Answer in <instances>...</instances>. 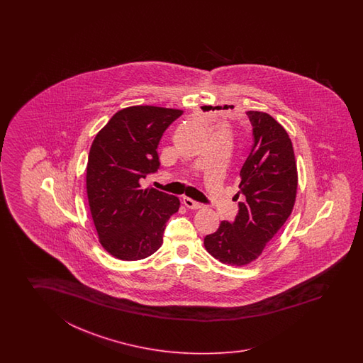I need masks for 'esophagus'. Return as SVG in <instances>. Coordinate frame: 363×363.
Here are the masks:
<instances>
[{
    "mask_svg": "<svg viewBox=\"0 0 363 363\" xmlns=\"http://www.w3.org/2000/svg\"><path fill=\"white\" fill-rule=\"evenodd\" d=\"M183 203H184L186 208H193V210L202 208V203L197 202V201L192 200V199H189V197H183Z\"/></svg>",
    "mask_w": 363,
    "mask_h": 363,
    "instance_id": "34e87169",
    "label": "esophagus"
}]
</instances>
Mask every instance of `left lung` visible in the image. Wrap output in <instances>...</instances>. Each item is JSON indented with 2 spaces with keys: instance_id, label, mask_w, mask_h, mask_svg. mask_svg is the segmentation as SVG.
<instances>
[{
  "instance_id": "1",
  "label": "left lung",
  "mask_w": 363,
  "mask_h": 363,
  "mask_svg": "<svg viewBox=\"0 0 363 363\" xmlns=\"http://www.w3.org/2000/svg\"><path fill=\"white\" fill-rule=\"evenodd\" d=\"M255 144L240 171L239 213L233 223L223 220L203 245L225 264L245 266L262 255L294 210L298 175L294 145L286 128L270 114L247 111ZM239 199V194H236Z\"/></svg>"
}]
</instances>
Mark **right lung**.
I'll return each instance as SVG.
<instances>
[{
  "mask_svg": "<svg viewBox=\"0 0 363 363\" xmlns=\"http://www.w3.org/2000/svg\"><path fill=\"white\" fill-rule=\"evenodd\" d=\"M179 108L130 106L116 113L93 140L86 163V194L104 249L123 261L155 253L166 222L180 206L177 196L143 189L140 180L160 167L163 132Z\"/></svg>",
  "mask_w": 363,
  "mask_h": 363,
  "instance_id": "obj_1",
  "label": "right lung"
}]
</instances>
